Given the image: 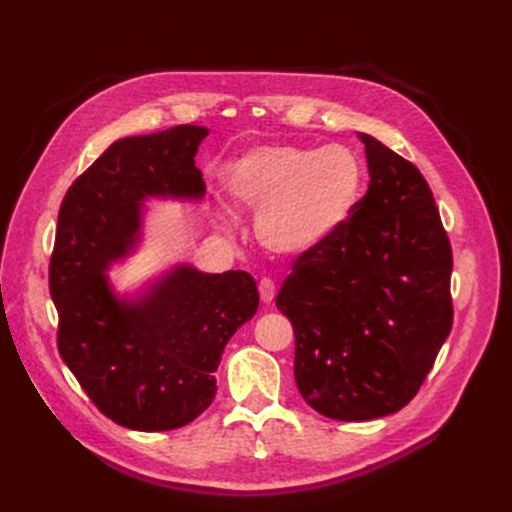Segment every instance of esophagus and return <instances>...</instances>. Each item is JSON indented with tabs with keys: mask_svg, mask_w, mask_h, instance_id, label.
I'll use <instances>...</instances> for the list:
<instances>
[{
	"mask_svg": "<svg viewBox=\"0 0 512 512\" xmlns=\"http://www.w3.org/2000/svg\"><path fill=\"white\" fill-rule=\"evenodd\" d=\"M258 292H260V301L265 303V305H269L275 299L277 286L269 280V277H265V280H260V284H258Z\"/></svg>",
	"mask_w": 512,
	"mask_h": 512,
	"instance_id": "34e87169",
	"label": "esophagus"
}]
</instances>
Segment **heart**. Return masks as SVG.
Listing matches in <instances>:
<instances>
[{"label": "heart", "instance_id": "heart-1", "mask_svg": "<svg viewBox=\"0 0 512 512\" xmlns=\"http://www.w3.org/2000/svg\"><path fill=\"white\" fill-rule=\"evenodd\" d=\"M363 164L346 147L258 145L226 170L228 203L256 215V239L269 254L299 258L342 232L361 203Z\"/></svg>", "mask_w": 512, "mask_h": 512}]
</instances>
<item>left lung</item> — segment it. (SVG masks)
Masks as SVG:
<instances>
[{"instance_id":"8db88e82","label":"left lung","mask_w":512,"mask_h":512,"mask_svg":"<svg viewBox=\"0 0 512 512\" xmlns=\"http://www.w3.org/2000/svg\"><path fill=\"white\" fill-rule=\"evenodd\" d=\"M369 188L342 232L299 256L277 294L290 318L294 380L316 412L371 421L421 389L453 327V254L418 168L378 138Z\"/></svg>"}]
</instances>
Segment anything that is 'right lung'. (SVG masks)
Instances as JSON below:
<instances>
[{
    "mask_svg": "<svg viewBox=\"0 0 512 512\" xmlns=\"http://www.w3.org/2000/svg\"><path fill=\"white\" fill-rule=\"evenodd\" d=\"M207 128L126 136L72 183L51 258L57 346L98 410L121 427L168 431L192 423L215 397V369L258 309L245 271L205 273L190 262L119 292L111 267L143 237L147 200L200 203L194 156Z\"/></svg>",
    "mask_w": 512,
    "mask_h": 512,
    "instance_id": "add662e5",
    "label": "right lung"
}]
</instances>
